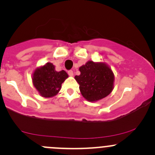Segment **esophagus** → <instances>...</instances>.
I'll use <instances>...</instances> for the list:
<instances>
[{"label": "esophagus", "mask_w": 155, "mask_h": 155, "mask_svg": "<svg viewBox=\"0 0 155 155\" xmlns=\"http://www.w3.org/2000/svg\"><path fill=\"white\" fill-rule=\"evenodd\" d=\"M68 75L70 76H74V72H73V71H68Z\"/></svg>", "instance_id": "obj_1"}]
</instances>
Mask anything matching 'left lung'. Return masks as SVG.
Listing matches in <instances>:
<instances>
[{"label": "left lung", "mask_w": 155, "mask_h": 155, "mask_svg": "<svg viewBox=\"0 0 155 155\" xmlns=\"http://www.w3.org/2000/svg\"><path fill=\"white\" fill-rule=\"evenodd\" d=\"M79 71L75 79L81 95L89 102L100 101L113 90L114 74L106 63L89 60L79 68Z\"/></svg>", "instance_id": "8db88e82"}]
</instances>
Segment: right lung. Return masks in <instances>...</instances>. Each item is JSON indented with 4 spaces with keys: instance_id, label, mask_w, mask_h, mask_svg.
Returning a JSON list of instances; mask_svg holds the SVG:
<instances>
[{
    "instance_id": "right-lung-1",
    "label": "right lung",
    "mask_w": 155,
    "mask_h": 155,
    "mask_svg": "<svg viewBox=\"0 0 155 155\" xmlns=\"http://www.w3.org/2000/svg\"><path fill=\"white\" fill-rule=\"evenodd\" d=\"M68 77L65 71H57L51 63H47L35 69L32 75V81L41 97H54L60 92L62 84Z\"/></svg>"
}]
</instances>
